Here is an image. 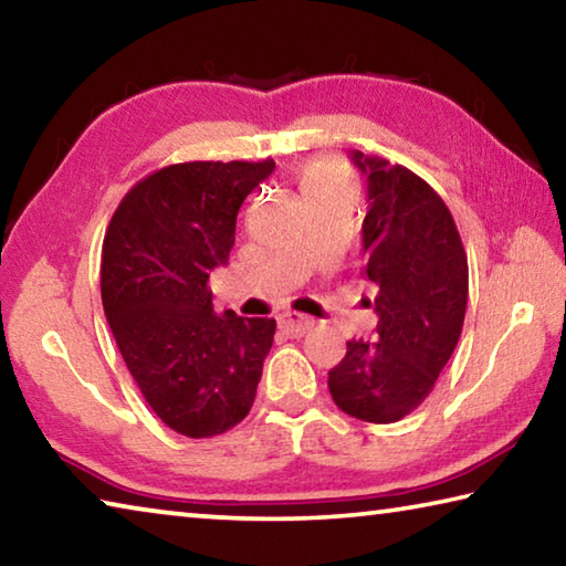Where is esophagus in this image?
Instances as JSON below:
<instances>
[{
	"instance_id": "1",
	"label": "esophagus",
	"mask_w": 566,
	"mask_h": 566,
	"mask_svg": "<svg viewBox=\"0 0 566 566\" xmlns=\"http://www.w3.org/2000/svg\"><path fill=\"white\" fill-rule=\"evenodd\" d=\"M276 324H280V329L284 334H290V337H304V334L314 327V319L304 317V314H296V312H284V314H280Z\"/></svg>"
}]
</instances>
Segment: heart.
<instances>
[{
    "label": "heart",
    "instance_id": "obj_1",
    "mask_svg": "<svg viewBox=\"0 0 566 566\" xmlns=\"http://www.w3.org/2000/svg\"><path fill=\"white\" fill-rule=\"evenodd\" d=\"M300 189L306 202H314L334 191L352 189V171L342 159L314 157L300 169Z\"/></svg>",
    "mask_w": 566,
    "mask_h": 566
}]
</instances>
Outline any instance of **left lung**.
<instances>
[{"label": "left lung", "instance_id": "1", "mask_svg": "<svg viewBox=\"0 0 566 566\" xmlns=\"http://www.w3.org/2000/svg\"><path fill=\"white\" fill-rule=\"evenodd\" d=\"M367 175L361 276L377 286V337L349 339L329 371L344 415L391 424L432 395L459 342L469 296L467 252L444 199L415 171L354 151Z\"/></svg>", "mask_w": 566, "mask_h": 566}]
</instances>
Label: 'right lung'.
I'll return each mask as SVG.
<instances>
[{"mask_svg":"<svg viewBox=\"0 0 566 566\" xmlns=\"http://www.w3.org/2000/svg\"><path fill=\"white\" fill-rule=\"evenodd\" d=\"M274 159L181 161L134 185L102 244V306L142 397L189 439L224 434L254 405L274 319L214 314L237 212Z\"/></svg>","mask_w":566,"mask_h":566,"instance_id":"add662e5","label":"right lung"}]
</instances>
